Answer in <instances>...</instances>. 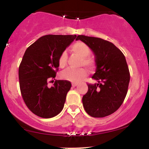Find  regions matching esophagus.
Here are the masks:
<instances>
[{
  "instance_id": "1",
  "label": "esophagus",
  "mask_w": 149,
  "mask_h": 149,
  "mask_svg": "<svg viewBox=\"0 0 149 149\" xmlns=\"http://www.w3.org/2000/svg\"><path fill=\"white\" fill-rule=\"evenodd\" d=\"M77 85H78V84H76V83H73V84H72V86H73V87L76 86H77Z\"/></svg>"
}]
</instances>
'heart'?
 Returning <instances> with one entry per match:
<instances>
[{
	"mask_svg": "<svg viewBox=\"0 0 149 149\" xmlns=\"http://www.w3.org/2000/svg\"><path fill=\"white\" fill-rule=\"evenodd\" d=\"M71 51L73 53L79 55L81 58V65H85L88 68L93 66V62L88 56L91 54L89 47L85 43L78 41L73 43L71 46ZM68 56L65 51H63L60 54L58 57V65L60 67H64L67 63ZM87 70L84 68L75 69V68H68L61 73V78L63 79L70 81L73 83H79L87 76Z\"/></svg>",
	"mask_w": 149,
	"mask_h": 149,
	"instance_id": "obj_1",
	"label": "heart"
}]
</instances>
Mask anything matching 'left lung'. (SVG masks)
I'll use <instances>...</instances> for the list:
<instances>
[{
  "label": "left lung",
  "instance_id": "1",
  "mask_svg": "<svg viewBox=\"0 0 149 149\" xmlns=\"http://www.w3.org/2000/svg\"><path fill=\"white\" fill-rule=\"evenodd\" d=\"M95 54L96 70L92 79L98 84H88L82 101L85 111L94 118H103L116 111L127 94L130 72L123 53L108 40L78 36Z\"/></svg>",
  "mask_w": 149,
  "mask_h": 149
}]
</instances>
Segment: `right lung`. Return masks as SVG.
Returning a JSON list of instances; mask_svg holds the SVG:
<instances>
[{
	"label": "right lung",
	"mask_w": 149,
	"mask_h": 149,
	"mask_svg": "<svg viewBox=\"0 0 149 149\" xmlns=\"http://www.w3.org/2000/svg\"><path fill=\"white\" fill-rule=\"evenodd\" d=\"M76 38L74 35H46L26 49L18 68L22 98L31 112L45 118L56 116L62 111L71 87L70 81L56 80L58 57Z\"/></svg>",
	"instance_id": "obj_1"
}]
</instances>
